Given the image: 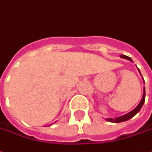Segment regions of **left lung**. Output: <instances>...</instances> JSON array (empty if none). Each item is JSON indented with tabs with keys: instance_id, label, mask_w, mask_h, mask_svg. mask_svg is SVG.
Listing matches in <instances>:
<instances>
[{
	"instance_id": "obj_1",
	"label": "left lung",
	"mask_w": 152,
	"mask_h": 152,
	"mask_svg": "<svg viewBox=\"0 0 152 152\" xmlns=\"http://www.w3.org/2000/svg\"><path fill=\"white\" fill-rule=\"evenodd\" d=\"M121 58H125L126 59V60H129V61H132V60L130 58L129 56H125V55H121L120 56ZM138 71L140 72V70L138 69ZM140 74H141V72H140ZM144 80V79H143ZM145 87H144V90H143V96H142V98H141V101L140 102V103L138 104V106L132 110V111H130L129 113L127 114H126V115H121V116H120V117H116V118H106V121H110V122H115V123H119V122H122V121H127V120L131 119V118H132L134 115H136L140 111V110L141 109V107L143 106V104H144V102H145Z\"/></svg>"
}]
</instances>
